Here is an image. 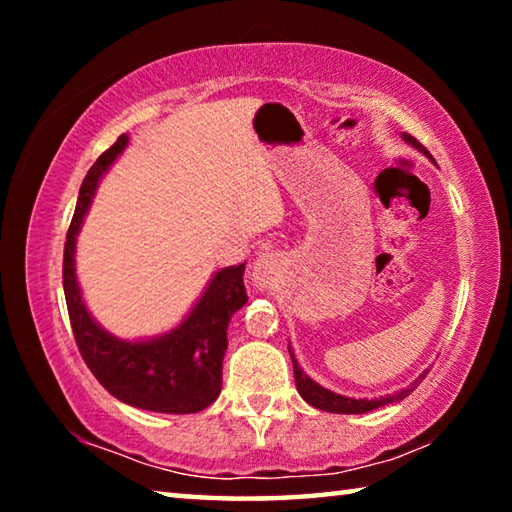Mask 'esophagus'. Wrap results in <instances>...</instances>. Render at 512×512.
<instances>
[{
  "instance_id": "34e87169",
  "label": "esophagus",
  "mask_w": 512,
  "mask_h": 512,
  "mask_svg": "<svg viewBox=\"0 0 512 512\" xmlns=\"http://www.w3.org/2000/svg\"><path fill=\"white\" fill-rule=\"evenodd\" d=\"M277 280V262L273 255H259L253 264V282L257 289H268L273 287V282Z\"/></svg>"
}]
</instances>
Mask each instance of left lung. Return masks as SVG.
<instances>
[{
  "label": "left lung",
  "mask_w": 512,
  "mask_h": 512,
  "mask_svg": "<svg viewBox=\"0 0 512 512\" xmlns=\"http://www.w3.org/2000/svg\"><path fill=\"white\" fill-rule=\"evenodd\" d=\"M404 142H409L411 146H415V149L422 151L427 158H431V153L424 149V146L415 140L413 135L404 133ZM433 160V158H431ZM291 352V348H289ZM291 361H293V377H296V386H298V393L302 400H305L307 404L314 406V409H320V411H329V413H368L372 409H379V406H386V404H393V402H400L404 400V397H409L415 386L420 384V381L427 377V372H422V375L413 381V384L409 388H402L400 393L395 395H386V397H375V400H354V397H343V395H336L332 391H327V388L318 386L316 381H311L305 372L300 370L296 357H293L291 352Z\"/></svg>",
  "instance_id": "obj_1"
}]
</instances>
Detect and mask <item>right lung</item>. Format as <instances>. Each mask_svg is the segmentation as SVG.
I'll use <instances>...</instances> for the list:
<instances>
[{"mask_svg": "<svg viewBox=\"0 0 512 512\" xmlns=\"http://www.w3.org/2000/svg\"><path fill=\"white\" fill-rule=\"evenodd\" d=\"M126 144L128 135H119L117 142L92 164L81 185L63 255L69 323L83 361L112 397L144 411L198 413L221 393L230 318L248 300L244 287L246 264L228 266L216 273L183 323L158 339L121 341L94 323L76 282V235L99 178L126 149Z\"/></svg>", "mask_w": 512, "mask_h": 512, "instance_id": "obj_1", "label": "right lung"}]
</instances>
